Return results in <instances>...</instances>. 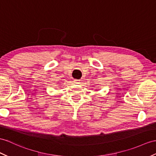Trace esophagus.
<instances>
[{"instance_id": "34e87169", "label": "esophagus", "mask_w": 156, "mask_h": 156, "mask_svg": "<svg viewBox=\"0 0 156 156\" xmlns=\"http://www.w3.org/2000/svg\"><path fill=\"white\" fill-rule=\"evenodd\" d=\"M74 82L75 83H79V82H80V81L79 80V79H74Z\"/></svg>"}]
</instances>
